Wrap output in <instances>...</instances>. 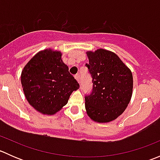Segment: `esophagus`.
I'll list each match as a JSON object with an SVG mask.
<instances>
[{
  "instance_id": "1",
  "label": "esophagus",
  "mask_w": 160,
  "mask_h": 160,
  "mask_svg": "<svg viewBox=\"0 0 160 160\" xmlns=\"http://www.w3.org/2000/svg\"><path fill=\"white\" fill-rule=\"evenodd\" d=\"M75 79L77 80V81H78V83H80V74H76V75H75Z\"/></svg>"
}]
</instances>
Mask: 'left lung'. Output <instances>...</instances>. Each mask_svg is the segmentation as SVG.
Instances as JSON below:
<instances>
[{
	"instance_id": "obj_1",
	"label": "left lung",
	"mask_w": 160,
	"mask_h": 160,
	"mask_svg": "<svg viewBox=\"0 0 160 160\" xmlns=\"http://www.w3.org/2000/svg\"><path fill=\"white\" fill-rule=\"evenodd\" d=\"M86 67L92 77V91L85 95L88 116L97 122H109L124 112L132 94V72L112 52H88Z\"/></svg>"
}]
</instances>
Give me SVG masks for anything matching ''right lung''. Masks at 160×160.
Returning a JSON list of instances; mask_svg holds the SVG:
<instances>
[{"label": "right lung", "instance_id": "obj_1", "mask_svg": "<svg viewBox=\"0 0 160 160\" xmlns=\"http://www.w3.org/2000/svg\"><path fill=\"white\" fill-rule=\"evenodd\" d=\"M60 52H39L24 67L21 81L28 103L44 114H54L80 88L61 59Z\"/></svg>", "mask_w": 160, "mask_h": 160}]
</instances>
